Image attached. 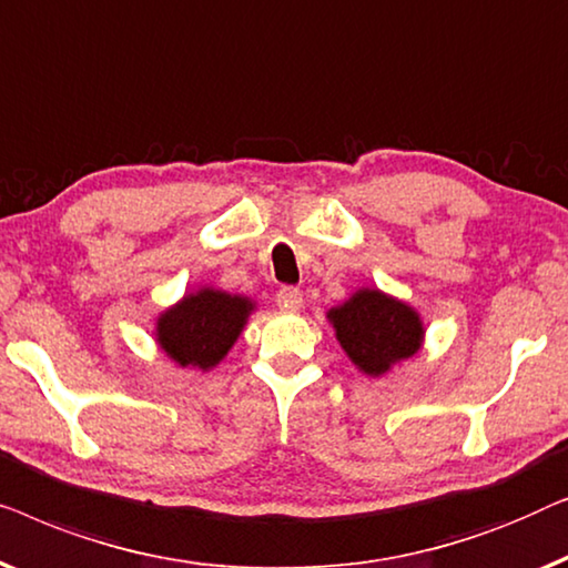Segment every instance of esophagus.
<instances>
[{
	"instance_id": "1",
	"label": "esophagus",
	"mask_w": 568,
	"mask_h": 568,
	"mask_svg": "<svg viewBox=\"0 0 568 568\" xmlns=\"http://www.w3.org/2000/svg\"><path fill=\"white\" fill-rule=\"evenodd\" d=\"M275 301H277V306L285 308V311H298L303 306V293L298 291V287L285 285V287H281V291H277Z\"/></svg>"
}]
</instances>
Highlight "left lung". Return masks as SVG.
Instances as JSON below:
<instances>
[{
    "label": "left lung",
    "mask_w": 568,
    "mask_h": 568,
    "mask_svg": "<svg viewBox=\"0 0 568 568\" xmlns=\"http://www.w3.org/2000/svg\"><path fill=\"white\" fill-rule=\"evenodd\" d=\"M326 316L349 361L373 378L388 373L396 363L409 361L425 339L417 311L378 287H363Z\"/></svg>",
    "instance_id": "obj_1"
}]
</instances>
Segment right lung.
Segmentation results:
<instances>
[{"label": "right lung", "mask_w": 568, "mask_h": 568, "mask_svg": "<svg viewBox=\"0 0 568 568\" xmlns=\"http://www.w3.org/2000/svg\"><path fill=\"white\" fill-rule=\"evenodd\" d=\"M252 311L246 295L201 287L156 318V342L178 365L211 371L234 347Z\"/></svg>", "instance_id": "obj_1"}]
</instances>
